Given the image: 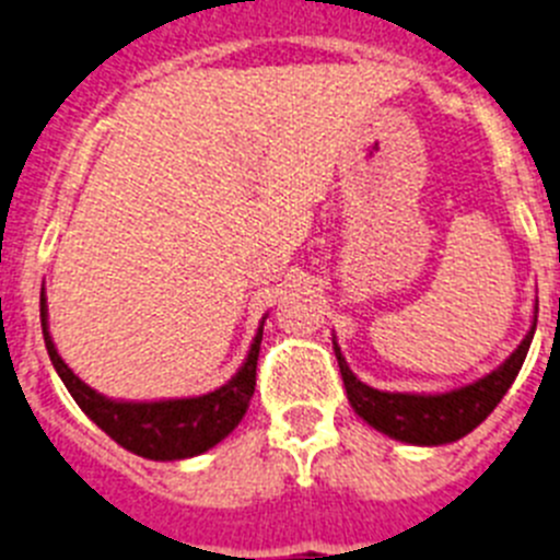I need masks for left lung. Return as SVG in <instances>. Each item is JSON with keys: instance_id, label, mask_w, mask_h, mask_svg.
I'll return each instance as SVG.
<instances>
[{"instance_id": "8db88e82", "label": "left lung", "mask_w": 560, "mask_h": 560, "mask_svg": "<svg viewBox=\"0 0 560 560\" xmlns=\"http://www.w3.org/2000/svg\"><path fill=\"white\" fill-rule=\"evenodd\" d=\"M533 334H536V323H533L530 334L524 336L522 345L513 350L511 359L491 375L474 381L468 387L440 395L381 393V389L368 387L355 378L339 348L334 350L339 359L341 381L348 389V400L370 427L395 440H404V443H415V446H443V443L465 438L497 409L527 359Z\"/></svg>"}]
</instances>
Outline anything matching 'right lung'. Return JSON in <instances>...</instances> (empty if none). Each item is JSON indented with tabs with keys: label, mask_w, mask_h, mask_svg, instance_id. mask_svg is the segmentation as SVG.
I'll use <instances>...</instances> for the list:
<instances>
[{
	"label": "right lung",
	"mask_w": 560,
	"mask_h": 560,
	"mask_svg": "<svg viewBox=\"0 0 560 560\" xmlns=\"http://www.w3.org/2000/svg\"><path fill=\"white\" fill-rule=\"evenodd\" d=\"M42 328L44 345H47L49 361L67 384L69 395L78 407L95 420L97 427L117 440L122 448L140 454L148 459H185L207 452L226 438L246 415L257 381V353L264 330H257L252 350L246 355L244 368L237 370L235 378L215 393L199 395V398L182 400H153V404H126V400H108L86 387L72 370L63 364L56 345L47 330V305L42 294Z\"/></svg>",
	"instance_id": "1"
}]
</instances>
